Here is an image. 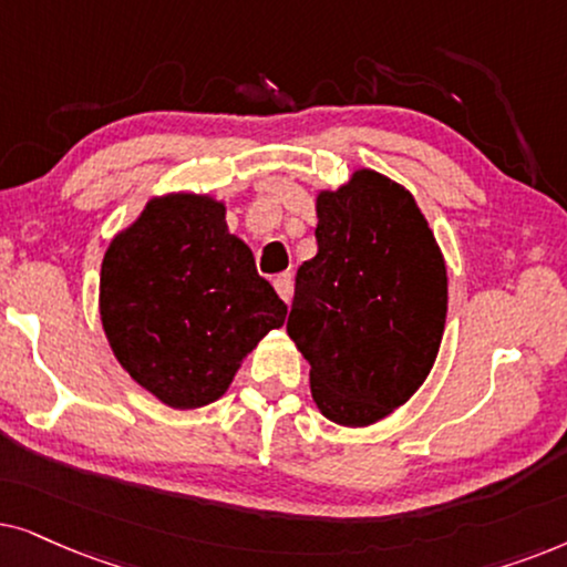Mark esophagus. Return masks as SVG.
<instances>
[{
    "instance_id": "obj_1",
    "label": "esophagus",
    "mask_w": 567,
    "mask_h": 567,
    "mask_svg": "<svg viewBox=\"0 0 567 567\" xmlns=\"http://www.w3.org/2000/svg\"><path fill=\"white\" fill-rule=\"evenodd\" d=\"M275 290L279 292V298H282L285 303H290L292 300V275L290 271H282V275L275 277Z\"/></svg>"
}]
</instances>
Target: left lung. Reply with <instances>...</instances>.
Segmentation results:
<instances>
[{
  "instance_id": "8db88e82",
  "label": "left lung",
  "mask_w": 567,
  "mask_h": 567,
  "mask_svg": "<svg viewBox=\"0 0 567 567\" xmlns=\"http://www.w3.org/2000/svg\"><path fill=\"white\" fill-rule=\"evenodd\" d=\"M316 251L300 264L288 334L329 420L362 427L427 379L449 311L433 230L404 186L375 171L316 199Z\"/></svg>"
}]
</instances>
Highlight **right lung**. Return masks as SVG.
Listing matches in <instances>:
<instances>
[{"mask_svg": "<svg viewBox=\"0 0 567 567\" xmlns=\"http://www.w3.org/2000/svg\"><path fill=\"white\" fill-rule=\"evenodd\" d=\"M288 306L230 236L225 205L168 194L111 240L101 267V319L116 360L176 410L228 391L240 360L279 329Z\"/></svg>", "mask_w": 567, "mask_h": 567, "instance_id": "right-lung-1", "label": "right lung"}]
</instances>
